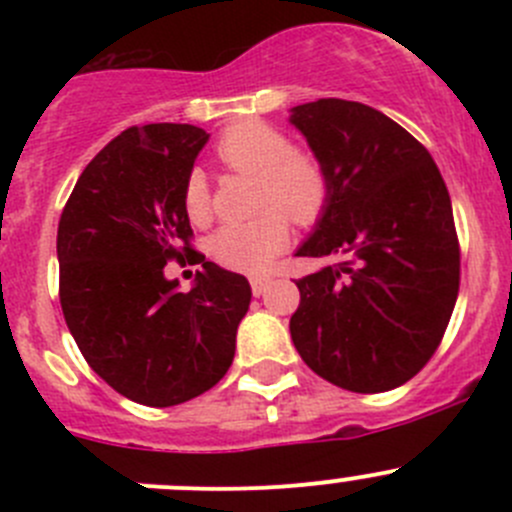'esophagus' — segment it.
<instances>
[{
  "mask_svg": "<svg viewBox=\"0 0 512 512\" xmlns=\"http://www.w3.org/2000/svg\"><path fill=\"white\" fill-rule=\"evenodd\" d=\"M270 282H272L270 275H252V277H250L252 294H255V297H260V294H265V289L270 287Z\"/></svg>",
  "mask_w": 512,
  "mask_h": 512,
  "instance_id": "34e87169",
  "label": "esophagus"
}]
</instances>
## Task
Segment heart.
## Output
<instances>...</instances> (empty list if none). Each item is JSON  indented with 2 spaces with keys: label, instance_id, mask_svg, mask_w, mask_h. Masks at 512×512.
<instances>
[{
  "label": "heart",
  "instance_id": "obj_1",
  "mask_svg": "<svg viewBox=\"0 0 512 512\" xmlns=\"http://www.w3.org/2000/svg\"><path fill=\"white\" fill-rule=\"evenodd\" d=\"M223 165L257 175V210H267L247 223H227L210 240L220 265L240 272H265L289 245L287 218L312 225L329 200V175L312 153L294 151L282 131L262 121L230 126L215 146ZM183 210L193 225H208L213 198L203 170H190L183 183Z\"/></svg>",
  "mask_w": 512,
  "mask_h": 512
}]
</instances>
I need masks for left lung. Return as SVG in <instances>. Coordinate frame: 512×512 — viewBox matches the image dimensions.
Listing matches in <instances>:
<instances>
[{
    "mask_svg": "<svg viewBox=\"0 0 512 512\" xmlns=\"http://www.w3.org/2000/svg\"><path fill=\"white\" fill-rule=\"evenodd\" d=\"M289 123L329 175L327 208L297 257H339L297 280L294 347L334 386L396 389L426 366L456 307L451 195L431 153L376 108L319 98Z\"/></svg>",
    "mask_w": 512,
    "mask_h": 512,
    "instance_id": "obj_1",
    "label": "left lung"
}]
</instances>
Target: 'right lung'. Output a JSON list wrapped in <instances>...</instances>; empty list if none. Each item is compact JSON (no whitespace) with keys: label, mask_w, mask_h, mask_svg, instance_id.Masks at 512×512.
<instances>
[{"label":"right lung","mask_w":512,"mask_h":512,"mask_svg":"<svg viewBox=\"0 0 512 512\" xmlns=\"http://www.w3.org/2000/svg\"><path fill=\"white\" fill-rule=\"evenodd\" d=\"M208 138L190 123L126 128L76 180L56 235L71 337L111 389L156 409L223 379L252 297L245 277L200 252L188 292L165 277L193 252L183 183Z\"/></svg>","instance_id":"right-lung-1"}]
</instances>
